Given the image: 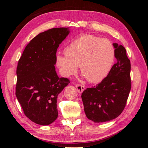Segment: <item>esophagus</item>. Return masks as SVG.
Here are the masks:
<instances>
[{"mask_svg": "<svg viewBox=\"0 0 148 148\" xmlns=\"http://www.w3.org/2000/svg\"><path fill=\"white\" fill-rule=\"evenodd\" d=\"M76 88H77V91L78 93H82L85 89L84 86H83V85H82V84H77V85H76Z\"/></svg>", "mask_w": 148, "mask_h": 148, "instance_id": "34e87169", "label": "esophagus"}]
</instances>
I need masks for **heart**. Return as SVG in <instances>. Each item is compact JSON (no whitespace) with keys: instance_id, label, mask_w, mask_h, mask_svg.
<instances>
[{"instance_id":"heart-1","label":"heart","mask_w":148,"mask_h":148,"mask_svg":"<svg viewBox=\"0 0 148 148\" xmlns=\"http://www.w3.org/2000/svg\"><path fill=\"white\" fill-rule=\"evenodd\" d=\"M65 56L57 55L56 64L60 74L69 77L80 70L89 82L104 79L113 65L115 48L109 40L90 34L75 39L64 49Z\"/></svg>"}]
</instances>
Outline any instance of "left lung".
<instances>
[{
    "label": "left lung",
    "instance_id": "left-lung-1",
    "mask_svg": "<svg viewBox=\"0 0 148 148\" xmlns=\"http://www.w3.org/2000/svg\"><path fill=\"white\" fill-rule=\"evenodd\" d=\"M113 46L117 63L101 83L85 89L82 95L85 114L95 123L108 122L120 115L131 89V64L126 49L117 43Z\"/></svg>",
    "mask_w": 148,
    "mask_h": 148
}]
</instances>
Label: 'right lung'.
I'll return each mask as SVG.
<instances>
[{"mask_svg": "<svg viewBox=\"0 0 148 148\" xmlns=\"http://www.w3.org/2000/svg\"><path fill=\"white\" fill-rule=\"evenodd\" d=\"M70 32L54 28L39 33L26 46L16 69V96L25 115L48 125L58 117L57 97L70 81L56 71L57 49Z\"/></svg>", "mask_w": 148, "mask_h": 148, "instance_id": "right-lung-1", "label": "right lung"}]
</instances>
